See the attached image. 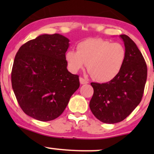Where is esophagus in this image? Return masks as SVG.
<instances>
[{"label":"esophagus","mask_w":154,"mask_h":154,"mask_svg":"<svg viewBox=\"0 0 154 154\" xmlns=\"http://www.w3.org/2000/svg\"><path fill=\"white\" fill-rule=\"evenodd\" d=\"M80 84L83 85V84H86V83H88V82H87L86 79L83 78V77H80Z\"/></svg>","instance_id":"1"}]
</instances>
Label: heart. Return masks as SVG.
Here are the masks:
<instances>
[{
	"label": "heart",
	"mask_w": 154,
	"mask_h": 154,
	"mask_svg": "<svg viewBox=\"0 0 154 154\" xmlns=\"http://www.w3.org/2000/svg\"><path fill=\"white\" fill-rule=\"evenodd\" d=\"M77 51H68L66 60L73 72L87 67L93 78L102 83L113 80L123 67L126 50L123 45L103 38H87L80 42Z\"/></svg>",
	"instance_id": "b5f03b06"
}]
</instances>
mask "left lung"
Masks as SVG:
<instances>
[{"label":"left lung","instance_id":"1","mask_svg":"<svg viewBox=\"0 0 154 154\" xmlns=\"http://www.w3.org/2000/svg\"><path fill=\"white\" fill-rule=\"evenodd\" d=\"M120 37L125 43L126 60L119 74L107 83H91L94 94L90 109L106 124L122 122L135 109L142 100L147 80V65L142 53L130 37Z\"/></svg>","mask_w":154,"mask_h":154}]
</instances>
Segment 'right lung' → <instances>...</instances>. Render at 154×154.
Masks as SVG:
<instances>
[{
    "label": "right lung",
    "instance_id": "right-lung-1",
    "mask_svg": "<svg viewBox=\"0 0 154 154\" xmlns=\"http://www.w3.org/2000/svg\"><path fill=\"white\" fill-rule=\"evenodd\" d=\"M69 39L43 34L19 48L11 80L18 103L25 114L41 122L58 118L80 86L79 76L67 69Z\"/></svg>",
    "mask_w": 154,
    "mask_h": 154
}]
</instances>
